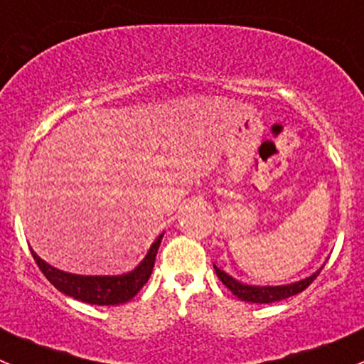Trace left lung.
Masks as SVG:
<instances>
[{"mask_svg": "<svg viewBox=\"0 0 364 364\" xmlns=\"http://www.w3.org/2000/svg\"><path fill=\"white\" fill-rule=\"evenodd\" d=\"M321 268H323V266H321ZM321 268L316 269L313 275L306 277V279L296 280V282H291V284H284V286H252V284L240 282V280H236L234 277L228 275L227 272H223V269H220L216 264H214L218 279H220L221 282H223L225 286H227V288L237 296V299L243 300V302H252V304H272V302H279V300H284V299H289V296L293 295H299L300 291H304V289H306L307 286L316 279L318 273L321 272Z\"/></svg>", "mask_w": 364, "mask_h": 364, "instance_id": "1", "label": "left lung"}]
</instances>
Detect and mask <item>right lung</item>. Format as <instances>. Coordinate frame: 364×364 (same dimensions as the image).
<instances>
[{
  "label": "right lung",
  "instance_id": "obj_1",
  "mask_svg": "<svg viewBox=\"0 0 364 364\" xmlns=\"http://www.w3.org/2000/svg\"><path fill=\"white\" fill-rule=\"evenodd\" d=\"M162 236L164 234H161L151 243L150 250L144 255L143 261L132 272L123 273V275H76V273H68L53 268L46 261H43L33 250L32 255L44 277L64 295L73 296L80 302L92 304V306H119V304L132 300L148 282Z\"/></svg>",
  "mask_w": 364,
  "mask_h": 364
}]
</instances>
